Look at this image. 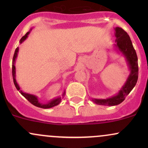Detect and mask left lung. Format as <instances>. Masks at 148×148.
<instances>
[{
	"label": "left lung",
	"instance_id": "8db88e82",
	"mask_svg": "<svg viewBox=\"0 0 148 148\" xmlns=\"http://www.w3.org/2000/svg\"><path fill=\"white\" fill-rule=\"evenodd\" d=\"M115 47L125 56L126 58L130 74L123 88L116 95L107 99H92V101L97 104L103 106H115L120 104L125 100L136 84L138 77V58L134 49L132 40L127 32L123 28L116 27L115 28Z\"/></svg>",
	"mask_w": 148,
	"mask_h": 148
}]
</instances>
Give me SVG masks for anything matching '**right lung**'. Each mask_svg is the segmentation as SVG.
<instances>
[{"label":"right lung","mask_w":148,"mask_h":148,"mask_svg":"<svg viewBox=\"0 0 148 148\" xmlns=\"http://www.w3.org/2000/svg\"><path fill=\"white\" fill-rule=\"evenodd\" d=\"M32 29H30L31 30ZM30 33V31L28 32L24 36H23L21 37V39L20 40V44H21L22 42H23L25 39L28 37V35H29ZM18 47L16 49V50H15L14 51V56H13V60H12V77H13V81H14V86L15 87H16V89H17V90L19 91V92L21 93V94L23 95L24 97L28 100V101H30V103H32V104H33L34 106H37V107H39V108H52V107L55 106H57L58 104H59V103H60L61 101V99H62V97H57L56 98V99H52L51 101H50L49 102H48L47 103H40V101H38V98H37V96L34 95H31V94H28V93H25V92H23V91L21 90V89H20V87L18 86V85L17 83H16V79H15V77H16V75H15V74H16V69H15V60H16V57H17V55H18ZM64 94H65V92L64 91L63 94H62V97H63Z\"/></svg>","instance_id":"right-lung-1"}]
</instances>
